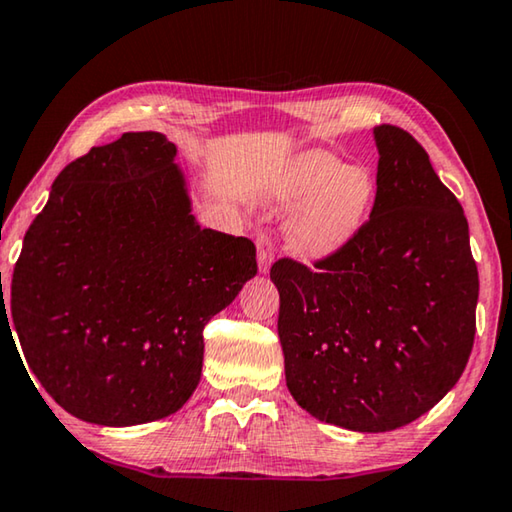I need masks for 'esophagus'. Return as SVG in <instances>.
Returning <instances> with one entry per match:
<instances>
[{
	"instance_id": "obj_1",
	"label": "esophagus",
	"mask_w": 512,
	"mask_h": 512,
	"mask_svg": "<svg viewBox=\"0 0 512 512\" xmlns=\"http://www.w3.org/2000/svg\"><path fill=\"white\" fill-rule=\"evenodd\" d=\"M257 266L262 273H269L273 259H275V243L271 241L269 232L257 234Z\"/></svg>"
}]
</instances>
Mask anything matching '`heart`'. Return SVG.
Returning <instances> with one entry per match:
<instances>
[{
  "label": "heart",
  "mask_w": 512,
  "mask_h": 512,
  "mask_svg": "<svg viewBox=\"0 0 512 512\" xmlns=\"http://www.w3.org/2000/svg\"><path fill=\"white\" fill-rule=\"evenodd\" d=\"M275 198L296 205L289 223V239L300 255L328 257L344 248L360 227L376 198L369 170L344 166L335 154L305 152L287 166L275 184Z\"/></svg>",
  "instance_id": "1"
}]
</instances>
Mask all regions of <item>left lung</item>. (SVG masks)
<instances>
[{"label":"left lung","mask_w":512,"mask_h":512,"mask_svg":"<svg viewBox=\"0 0 512 512\" xmlns=\"http://www.w3.org/2000/svg\"><path fill=\"white\" fill-rule=\"evenodd\" d=\"M369 221L314 271L282 257L278 335L300 408L326 424L385 433L458 383L474 346L478 271L458 198L399 127L373 129Z\"/></svg>","instance_id":"left-lung-1"}]
</instances>
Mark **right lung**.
<instances>
[{"mask_svg":"<svg viewBox=\"0 0 512 512\" xmlns=\"http://www.w3.org/2000/svg\"><path fill=\"white\" fill-rule=\"evenodd\" d=\"M175 154L159 132L91 148L24 234L13 330L45 392L91 424L180 410L200 383L207 321L257 273L253 241L196 223Z\"/></svg>","mask_w":512,"mask_h":512,"instance_id":"1","label":"right lung"}]
</instances>
